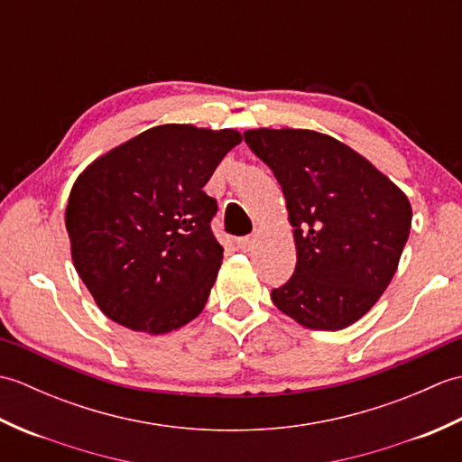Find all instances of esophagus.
I'll use <instances>...</instances> for the list:
<instances>
[{
	"label": "esophagus",
	"mask_w": 462,
	"mask_h": 462,
	"mask_svg": "<svg viewBox=\"0 0 462 462\" xmlns=\"http://www.w3.org/2000/svg\"><path fill=\"white\" fill-rule=\"evenodd\" d=\"M256 244H258V234H250V236H244L238 240V248L244 252H250L256 248Z\"/></svg>",
	"instance_id": "1"
}]
</instances>
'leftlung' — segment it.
I'll return each instance as SVG.
<instances>
[{
  "mask_svg": "<svg viewBox=\"0 0 462 462\" xmlns=\"http://www.w3.org/2000/svg\"><path fill=\"white\" fill-rule=\"evenodd\" d=\"M244 141L278 179L293 226L296 270L272 301L303 328L351 326L395 276L413 218L407 196L329 134L254 129Z\"/></svg>",
  "mask_w": 462,
  "mask_h": 462,
  "instance_id": "left-lung-1",
  "label": "left lung"
}]
</instances>
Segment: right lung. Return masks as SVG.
Listing matches in <instances>:
<instances>
[{"label":"right lung","mask_w":462,"mask_h":462,"mask_svg":"<svg viewBox=\"0 0 462 462\" xmlns=\"http://www.w3.org/2000/svg\"><path fill=\"white\" fill-rule=\"evenodd\" d=\"M242 141L232 129L161 125L99 156L75 180L65 226L79 278L106 318L159 336L204 310L224 248L202 189Z\"/></svg>","instance_id":"obj_1"}]
</instances>
